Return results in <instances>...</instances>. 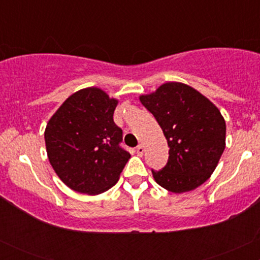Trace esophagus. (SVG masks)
<instances>
[{
    "label": "esophagus",
    "instance_id": "1",
    "mask_svg": "<svg viewBox=\"0 0 260 260\" xmlns=\"http://www.w3.org/2000/svg\"><path fill=\"white\" fill-rule=\"evenodd\" d=\"M136 151H137V154H138V155H139V156H142V155H143V153H144V147H143V145H142V144H139V145H138V147H137V148H136Z\"/></svg>",
    "mask_w": 260,
    "mask_h": 260
}]
</instances>
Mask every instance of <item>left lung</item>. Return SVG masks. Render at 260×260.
<instances>
[{
    "label": "left lung",
    "instance_id": "8db88e82",
    "mask_svg": "<svg viewBox=\"0 0 260 260\" xmlns=\"http://www.w3.org/2000/svg\"><path fill=\"white\" fill-rule=\"evenodd\" d=\"M140 103L168 140L169 160L155 181L172 193L196 189L210 177L225 149L226 124L219 109L196 89L165 83Z\"/></svg>",
    "mask_w": 260,
    "mask_h": 260
}]
</instances>
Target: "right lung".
<instances>
[{
	"mask_svg": "<svg viewBox=\"0 0 260 260\" xmlns=\"http://www.w3.org/2000/svg\"><path fill=\"white\" fill-rule=\"evenodd\" d=\"M117 100L99 88L74 92L50 118L45 143L50 164L66 186L100 194L118 181L131 155L113 122Z\"/></svg>",
	"mask_w": 260,
	"mask_h": 260,
	"instance_id": "obj_1",
	"label": "right lung"
}]
</instances>
